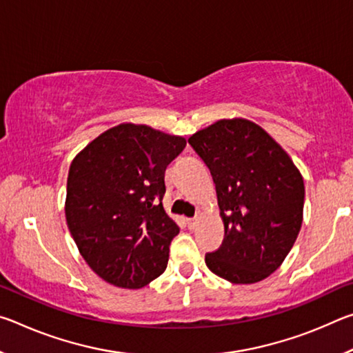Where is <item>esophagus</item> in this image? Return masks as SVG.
I'll return each mask as SVG.
<instances>
[{"label": "esophagus", "instance_id": "obj_1", "mask_svg": "<svg viewBox=\"0 0 353 353\" xmlns=\"http://www.w3.org/2000/svg\"><path fill=\"white\" fill-rule=\"evenodd\" d=\"M187 224H188V227H190V229H194V225L196 224H198V218H188L187 219Z\"/></svg>", "mask_w": 353, "mask_h": 353}]
</instances>
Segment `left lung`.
Listing matches in <instances>:
<instances>
[{
  "mask_svg": "<svg viewBox=\"0 0 353 353\" xmlns=\"http://www.w3.org/2000/svg\"><path fill=\"white\" fill-rule=\"evenodd\" d=\"M216 185L224 241L205 255L232 283H255L282 265L302 225L303 179L255 123L221 119L188 139Z\"/></svg>",
  "mask_w": 353,
  "mask_h": 353,
  "instance_id": "8db88e82",
  "label": "left lung"
}]
</instances>
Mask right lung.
<instances>
[{"mask_svg": "<svg viewBox=\"0 0 353 353\" xmlns=\"http://www.w3.org/2000/svg\"><path fill=\"white\" fill-rule=\"evenodd\" d=\"M187 141L143 124L101 134L70 166L65 216L101 279L141 288L166 270L179 225L166 214L165 171Z\"/></svg>", "mask_w": 353, "mask_h": 353, "instance_id": "add662e5", "label": "right lung"}]
</instances>
